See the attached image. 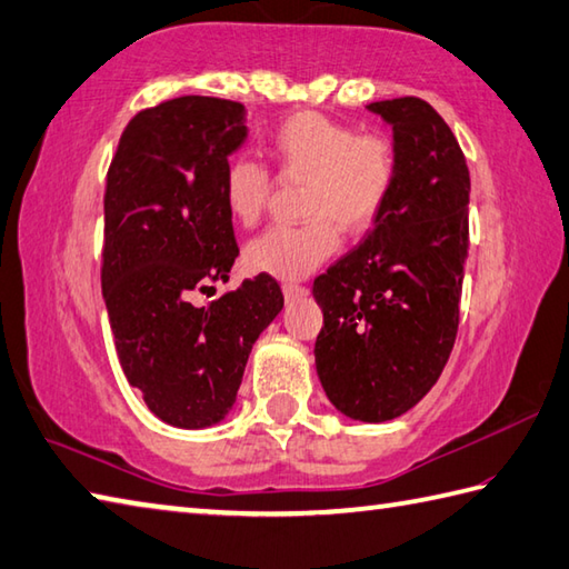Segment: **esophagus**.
<instances>
[{
	"label": "esophagus",
	"mask_w": 569,
	"mask_h": 569,
	"mask_svg": "<svg viewBox=\"0 0 569 569\" xmlns=\"http://www.w3.org/2000/svg\"><path fill=\"white\" fill-rule=\"evenodd\" d=\"M308 296V288L306 286H298V283H283V298L286 303H293V300H300Z\"/></svg>",
	"instance_id": "esophagus-1"
}]
</instances>
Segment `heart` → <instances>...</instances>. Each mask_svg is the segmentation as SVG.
Returning <instances> with one entry per match:
<instances>
[{"mask_svg":"<svg viewBox=\"0 0 569 569\" xmlns=\"http://www.w3.org/2000/svg\"><path fill=\"white\" fill-rule=\"evenodd\" d=\"M281 180L306 182L296 227H271L253 239L243 259L256 273L283 281L308 276L336 253L338 224L362 233L382 214L397 180L395 144L380 132H358L313 110L278 122L266 140ZM224 207L241 227L263 214L271 194V174L251 158H233L224 172Z\"/></svg>","mask_w":569,"mask_h":569,"instance_id":"heart-1","label":"heart"}]
</instances>
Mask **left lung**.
Returning <instances> with one entry per match:
<instances>
[{"label": "left lung", "mask_w": 569, "mask_h": 569, "mask_svg": "<svg viewBox=\"0 0 569 569\" xmlns=\"http://www.w3.org/2000/svg\"><path fill=\"white\" fill-rule=\"evenodd\" d=\"M367 110L392 128L397 180L360 247L316 278V370L340 415L380 425L419 405L451 355L471 177L427 100H377Z\"/></svg>", "instance_id": "left-lung-1"}]
</instances>
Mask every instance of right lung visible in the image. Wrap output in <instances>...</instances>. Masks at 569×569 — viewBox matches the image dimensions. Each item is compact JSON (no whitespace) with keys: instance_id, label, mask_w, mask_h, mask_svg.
Returning <instances> with one entry per match:
<instances>
[{"instance_id":"right-lung-1","label":"right lung","mask_w":569,"mask_h":569,"mask_svg":"<svg viewBox=\"0 0 569 569\" xmlns=\"http://www.w3.org/2000/svg\"><path fill=\"white\" fill-rule=\"evenodd\" d=\"M247 136L241 103L180 96L128 122L108 170L100 286L118 360L152 415L177 429L227 419L253 342L283 308L266 273L192 303L229 281L239 256L221 187Z\"/></svg>"}]
</instances>
